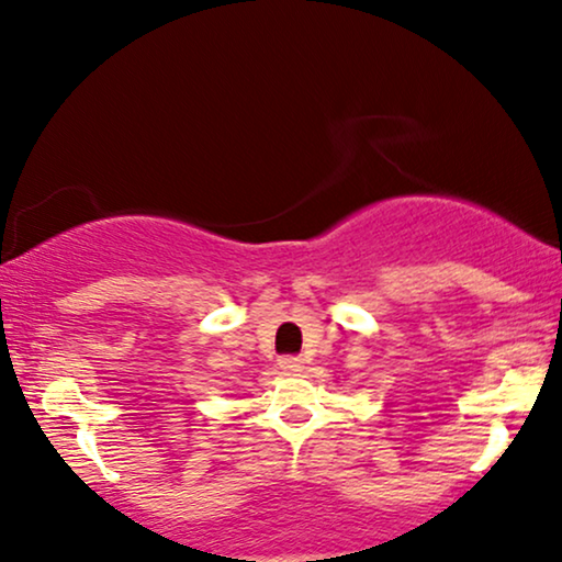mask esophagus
<instances>
[{
    "label": "esophagus",
    "mask_w": 562,
    "mask_h": 562,
    "mask_svg": "<svg viewBox=\"0 0 562 562\" xmlns=\"http://www.w3.org/2000/svg\"><path fill=\"white\" fill-rule=\"evenodd\" d=\"M280 368L295 372V370L303 368V359L297 355H285V357H280Z\"/></svg>",
    "instance_id": "esophagus-1"
}]
</instances>
